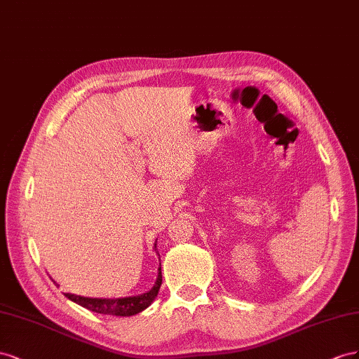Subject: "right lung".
<instances>
[{
	"instance_id": "add662e5",
	"label": "right lung",
	"mask_w": 359,
	"mask_h": 359,
	"mask_svg": "<svg viewBox=\"0 0 359 359\" xmlns=\"http://www.w3.org/2000/svg\"><path fill=\"white\" fill-rule=\"evenodd\" d=\"M155 251H156V243H155ZM161 284H162V272H161V264H159L158 276H156L155 284H153V287L149 292L138 296H126V298H87V296H79V294H72V293H65V294L66 298L70 299L72 302L84 306V309L93 313L129 317V316H135L141 313L142 310H146L149 305H151V302L156 299Z\"/></svg>"
}]
</instances>
